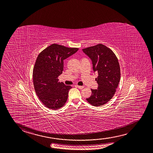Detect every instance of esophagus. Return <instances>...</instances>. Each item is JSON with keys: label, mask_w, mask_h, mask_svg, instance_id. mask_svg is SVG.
<instances>
[{"label": "esophagus", "mask_w": 153, "mask_h": 153, "mask_svg": "<svg viewBox=\"0 0 153 153\" xmlns=\"http://www.w3.org/2000/svg\"><path fill=\"white\" fill-rule=\"evenodd\" d=\"M76 87H77L78 88H79V89H80V90H82V89H83V88H84V86H79V85H76Z\"/></svg>", "instance_id": "1"}]
</instances>
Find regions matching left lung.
Returning a JSON list of instances; mask_svg holds the SVG:
<instances>
[{"label": "left lung", "mask_w": 153, "mask_h": 153, "mask_svg": "<svg viewBox=\"0 0 153 153\" xmlns=\"http://www.w3.org/2000/svg\"><path fill=\"white\" fill-rule=\"evenodd\" d=\"M82 50L91 59L93 71L98 73L95 78L98 89H91L92 95L86 100L93 106L103 105L113 98L120 80L117 58L113 51L101 44Z\"/></svg>", "instance_id": "1"}]
</instances>
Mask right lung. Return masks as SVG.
Segmentation results:
<instances>
[{"label": "right lung", "instance_id": "1", "mask_svg": "<svg viewBox=\"0 0 153 153\" xmlns=\"http://www.w3.org/2000/svg\"><path fill=\"white\" fill-rule=\"evenodd\" d=\"M78 48L53 44L38 55L33 69L36 93L47 108L56 110L65 105L72 87L59 82L63 71V60L75 53Z\"/></svg>", "mask_w": 153, "mask_h": 153}]
</instances>
